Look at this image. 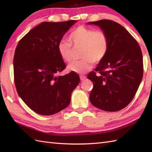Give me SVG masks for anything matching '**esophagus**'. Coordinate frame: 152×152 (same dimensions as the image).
I'll use <instances>...</instances> for the list:
<instances>
[{"instance_id": "esophagus-1", "label": "esophagus", "mask_w": 152, "mask_h": 152, "mask_svg": "<svg viewBox=\"0 0 152 152\" xmlns=\"http://www.w3.org/2000/svg\"><path fill=\"white\" fill-rule=\"evenodd\" d=\"M80 80H84L85 79H86V76L83 75V74H81V75L80 76Z\"/></svg>"}]
</instances>
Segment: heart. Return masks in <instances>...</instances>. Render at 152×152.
Masks as SVG:
<instances>
[{
  "mask_svg": "<svg viewBox=\"0 0 152 152\" xmlns=\"http://www.w3.org/2000/svg\"><path fill=\"white\" fill-rule=\"evenodd\" d=\"M69 40H62L57 45V50L61 58L69 62L72 58V45L80 48L81 59L73 61L68 65L70 72L83 74L89 70L93 63H99L104 59L109 48V38L104 31H95L93 28L79 26L72 31Z\"/></svg>",
  "mask_w": 152,
  "mask_h": 152,
  "instance_id": "obj_1",
  "label": "heart"
}]
</instances>
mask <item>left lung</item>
<instances>
[{
	"label": "left lung",
	"mask_w": 152,
	"mask_h": 152,
	"mask_svg": "<svg viewBox=\"0 0 152 152\" xmlns=\"http://www.w3.org/2000/svg\"><path fill=\"white\" fill-rule=\"evenodd\" d=\"M88 23L98 25L109 38L106 57L88 76L93 83L90 102L102 110L119 111L131 102L142 79L140 47L133 37L115 21L102 19Z\"/></svg>",
	"instance_id": "obj_1"
}]
</instances>
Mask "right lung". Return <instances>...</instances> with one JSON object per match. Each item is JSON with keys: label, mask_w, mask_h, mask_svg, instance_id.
<instances>
[{"label": "right lung", "mask_w": 152, "mask_h": 152, "mask_svg": "<svg viewBox=\"0 0 152 152\" xmlns=\"http://www.w3.org/2000/svg\"><path fill=\"white\" fill-rule=\"evenodd\" d=\"M77 21L42 22L19 41L14 57L16 90L38 114L50 115L66 108L80 82L77 73L57 74L65 69L57 50L64 34Z\"/></svg>", "instance_id": "right-lung-1"}]
</instances>
